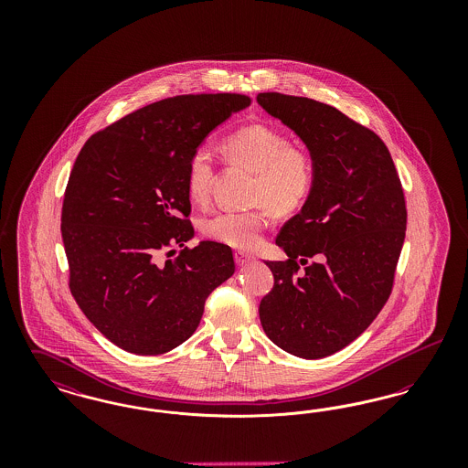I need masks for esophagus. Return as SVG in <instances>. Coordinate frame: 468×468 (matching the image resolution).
Returning <instances> with one entry per match:
<instances>
[{"label": "esophagus", "mask_w": 468, "mask_h": 468, "mask_svg": "<svg viewBox=\"0 0 468 468\" xmlns=\"http://www.w3.org/2000/svg\"><path fill=\"white\" fill-rule=\"evenodd\" d=\"M252 260H254L252 256L245 254L242 250H235V261H237V265H239V267H244L247 263H250Z\"/></svg>", "instance_id": "esophagus-1"}]
</instances>
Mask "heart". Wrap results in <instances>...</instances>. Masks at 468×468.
<instances>
[{"label": "heart", "mask_w": 468, "mask_h": 468, "mask_svg": "<svg viewBox=\"0 0 468 468\" xmlns=\"http://www.w3.org/2000/svg\"><path fill=\"white\" fill-rule=\"evenodd\" d=\"M226 161L249 168L258 176L254 203L268 207L277 216L300 210L314 193L317 165L311 151L291 144L282 130L252 122L228 134L223 142ZM216 157L207 147H197L186 163V191L191 201L205 205L216 176ZM265 212H218L201 223V231L210 240L240 250H252L261 244L267 228Z\"/></svg>", "instance_id": "obj_1"}]
</instances>
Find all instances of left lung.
<instances>
[{"instance_id":"8db88e82","label":"left lung","mask_w":468,"mask_h":468,"mask_svg":"<svg viewBox=\"0 0 468 468\" xmlns=\"http://www.w3.org/2000/svg\"><path fill=\"white\" fill-rule=\"evenodd\" d=\"M258 103L317 165L311 198L275 239L288 260L267 261L273 288L260 303L261 326L290 355L330 356L370 326L393 291L407 228L400 177L378 134L335 107L281 92H260Z\"/></svg>"}]
</instances>
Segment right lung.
Returning <instances> with one entry per match:
<instances>
[{
  "mask_svg": "<svg viewBox=\"0 0 468 468\" xmlns=\"http://www.w3.org/2000/svg\"><path fill=\"white\" fill-rule=\"evenodd\" d=\"M250 98L184 94L151 103L92 134L68 178L61 235L69 291L117 347L156 356L200 324L207 296L235 271L228 245L186 242L195 229L186 163ZM160 261V252L175 253Z\"/></svg>",
  "mask_w": 468,
  "mask_h": 468,
  "instance_id": "obj_1",
  "label": "right lung"
}]
</instances>
